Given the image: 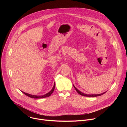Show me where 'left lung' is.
<instances>
[{
	"label": "left lung",
	"instance_id": "1",
	"mask_svg": "<svg viewBox=\"0 0 127 127\" xmlns=\"http://www.w3.org/2000/svg\"><path fill=\"white\" fill-rule=\"evenodd\" d=\"M73 86L74 87V88L75 89V90H76V92L78 93V94H79L80 95H81L82 96H87V97H95V96H100V95H103L104 94H105L106 92H104V93H103L102 94H98V95H87V94H83L82 93V92H81L80 91H79V90H78L73 85Z\"/></svg>",
	"mask_w": 127,
	"mask_h": 127
}]
</instances>
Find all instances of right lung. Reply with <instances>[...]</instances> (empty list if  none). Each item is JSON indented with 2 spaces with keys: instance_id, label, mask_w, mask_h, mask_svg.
Masks as SVG:
<instances>
[{
  "instance_id": "right-lung-1",
  "label": "right lung",
  "mask_w": 127,
  "mask_h": 127,
  "mask_svg": "<svg viewBox=\"0 0 127 127\" xmlns=\"http://www.w3.org/2000/svg\"><path fill=\"white\" fill-rule=\"evenodd\" d=\"M55 83H54V85L53 86V88L51 89V90L50 92H49V93H48L47 94L44 95H30V94H27V93H26L24 92H22L25 95H27L28 96L30 97H31V98H45V97H49L50 96L51 94L53 93L54 90V89H55Z\"/></svg>"
}]
</instances>
